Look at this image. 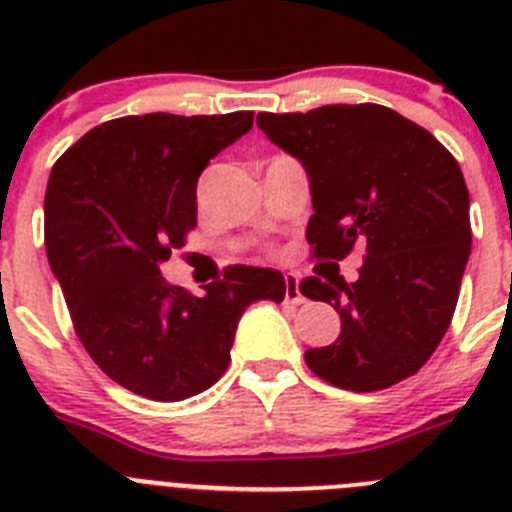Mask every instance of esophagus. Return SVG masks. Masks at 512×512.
Returning a JSON list of instances; mask_svg holds the SVG:
<instances>
[{"mask_svg":"<svg viewBox=\"0 0 512 512\" xmlns=\"http://www.w3.org/2000/svg\"><path fill=\"white\" fill-rule=\"evenodd\" d=\"M284 300H287L289 305H305V297H302L300 292V279H297L295 274H287V277H284Z\"/></svg>","mask_w":512,"mask_h":512,"instance_id":"obj_1","label":"esophagus"}]
</instances>
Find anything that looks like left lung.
<instances>
[{
    "label": "left lung",
    "mask_w": 512,
    "mask_h": 512,
    "mask_svg": "<svg viewBox=\"0 0 512 512\" xmlns=\"http://www.w3.org/2000/svg\"><path fill=\"white\" fill-rule=\"evenodd\" d=\"M256 125L310 176L307 243L330 271L318 266L300 292L341 315V336L305 351L307 366L351 392L413 377L449 330L472 251L469 189L456 158L382 104L261 112ZM356 245L365 246V264L348 285L337 261Z\"/></svg>",
    "instance_id": "obj_1"
}]
</instances>
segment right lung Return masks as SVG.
<instances>
[{
	"label": "right lung",
	"instance_id": "obj_1",
	"mask_svg": "<svg viewBox=\"0 0 512 512\" xmlns=\"http://www.w3.org/2000/svg\"><path fill=\"white\" fill-rule=\"evenodd\" d=\"M253 112L128 115L102 122L53 164L45 251L76 336L112 382L156 402L187 400L223 377L251 302L284 300V277L228 266L192 295L158 264L197 225V179L248 133Z\"/></svg>",
	"mask_w": 512,
	"mask_h": 512
}]
</instances>
